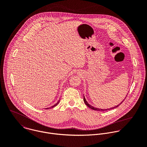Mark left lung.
Wrapping results in <instances>:
<instances>
[{
    "label": "left lung",
    "instance_id": "obj_1",
    "mask_svg": "<svg viewBox=\"0 0 147 147\" xmlns=\"http://www.w3.org/2000/svg\"><path fill=\"white\" fill-rule=\"evenodd\" d=\"M83 100H84V102H85V104L89 107V108H91L92 109H94V110H95V111H107V110H109V109H113V108H116V107H119L122 102H123V101L124 100H123L121 103H120L119 105H116V107H114V108H108V109H99V108H95V107H94L93 106H92V105H90L88 102H87V101H86V98H84H84H83Z\"/></svg>",
    "mask_w": 147,
    "mask_h": 147
}]
</instances>
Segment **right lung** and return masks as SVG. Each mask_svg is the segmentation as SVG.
Instances as JSON below:
<instances>
[{
    "label": "right lung",
    "instance_id": "obj_1",
    "mask_svg": "<svg viewBox=\"0 0 147 147\" xmlns=\"http://www.w3.org/2000/svg\"><path fill=\"white\" fill-rule=\"evenodd\" d=\"M59 101H60V100H58V101H57V103H56V104H55V105H53V106H52V107H50V108H53V107H55V106H56V105H57V104H59ZM49 108H46V109H49Z\"/></svg>",
    "mask_w": 147,
    "mask_h": 147
}]
</instances>
